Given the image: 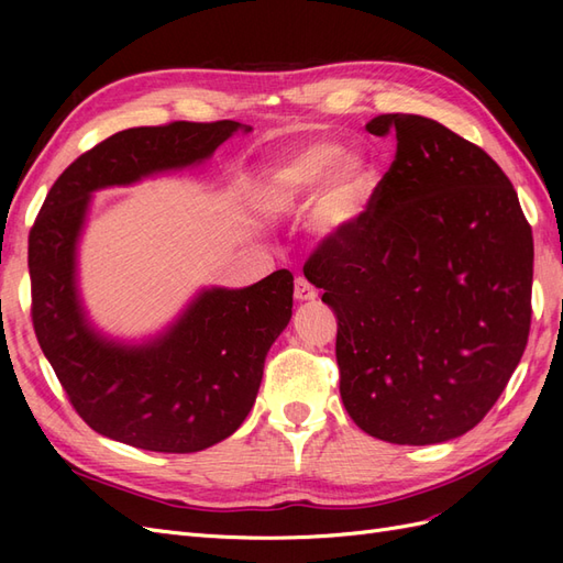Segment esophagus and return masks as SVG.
Instances as JSON below:
<instances>
[{
    "instance_id": "obj_1",
    "label": "esophagus",
    "mask_w": 563,
    "mask_h": 563,
    "mask_svg": "<svg viewBox=\"0 0 563 563\" xmlns=\"http://www.w3.org/2000/svg\"><path fill=\"white\" fill-rule=\"evenodd\" d=\"M296 300H300V302H308V300H314L317 298V288L305 279V277H298L296 279Z\"/></svg>"
}]
</instances>
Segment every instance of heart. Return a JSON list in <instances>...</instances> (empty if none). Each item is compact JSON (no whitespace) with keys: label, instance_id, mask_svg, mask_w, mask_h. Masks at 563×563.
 Segmentation results:
<instances>
[{"label":"heart","instance_id":"b5f03b06","mask_svg":"<svg viewBox=\"0 0 563 563\" xmlns=\"http://www.w3.org/2000/svg\"><path fill=\"white\" fill-rule=\"evenodd\" d=\"M378 185V166L364 152H345L335 141H317L267 168L258 185V203L269 213L305 207L316 192L317 228L338 236L360 220Z\"/></svg>","mask_w":563,"mask_h":563}]
</instances>
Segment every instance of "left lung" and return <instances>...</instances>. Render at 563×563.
Segmentation results:
<instances>
[{
  "mask_svg": "<svg viewBox=\"0 0 563 563\" xmlns=\"http://www.w3.org/2000/svg\"><path fill=\"white\" fill-rule=\"evenodd\" d=\"M397 155L368 209L305 263L338 317L340 397L360 428L428 446L498 401L531 329L533 234L503 168L420 114H378Z\"/></svg>",
  "mask_w": 563,
  "mask_h": 563,
  "instance_id": "left-lung-1",
  "label": "left lung"
}]
</instances>
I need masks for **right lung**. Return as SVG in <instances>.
Returning <instances> with one entry per match:
<instances>
[{
    "instance_id": "obj_1",
    "label": "right lung",
    "mask_w": 563,
    "mask_h": 563,
    "mask_svg": "<svg viewBox=\"0 0 563 563\" xmlns=\"http://www.w3.org/2000/svg\"><path fill=\"white\" fill-rule=\"evenodd\" d=\"M240 122H174L110 135L51 187L32 225L27 267L40 347L91 430L157 453L228 439L258 395L265 356L294 308L288 269L246 288H201L174 323L143 343L100 333L77 286V244L91 195L209 159Z\"/></svg>"
}]
</instances>
